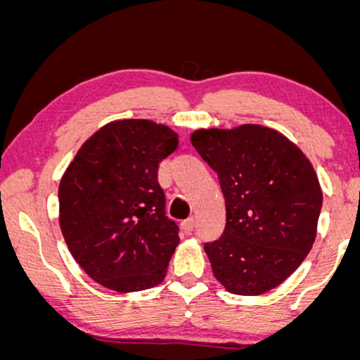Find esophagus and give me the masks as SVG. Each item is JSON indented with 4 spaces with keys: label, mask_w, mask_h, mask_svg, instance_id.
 <instances>
[{
    "label": "esophagus",
    "mask_w": 360,
    "mask_h": 360,
    "mask_svg": "<svg viewBox=\"0 0 360 360\" xmlns=\"http://www.w3.org/2000/svg\"><path fill=\"white\" fill-rule=\"evenodd\" d=\"M181 228H184V231L186 234H190L191 231L195 229V219L193 218H188V219H185L184 223H181Z\"/></svg>",
    "instance_id": "esophagus-1"
}]
</instances>
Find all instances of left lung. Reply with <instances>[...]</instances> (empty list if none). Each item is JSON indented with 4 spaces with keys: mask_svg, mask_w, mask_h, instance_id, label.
Returning <instances> with one entry per match:
<instances>
[{
    "mask_svg": "<svg viewBox=\"0 0 360 360\" xmlns=\"http://www.w3.org/2000/svg\"><path fill=\"white\" fill-rule=\"evenodd\" d=\"M190 139L218 174L226 201L224 233L205 244L216 280L245 297L278 287L316 238L323 191L311 162L260 124L198 129Z\"/></svg>",
    "mask_w": 360,
    "mask_h": 360,
    "instance_id": "obj_1",
    "label": "left lung"
}]
</instances>
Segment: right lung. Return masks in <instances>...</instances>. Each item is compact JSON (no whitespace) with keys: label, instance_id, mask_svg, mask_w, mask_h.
<instances>
[{"label":"right lung","instance_id":"add662e5","mask_svg":"<svg viewBox=\"0 0 360 360\" xmlns=\"http://www.w3.org/2000/svg\"><path fill=\"white\" fill-rule=\"evenodd\" d=\"M179 134L149 120L108 122L78 149L58 185V223L90 278L120 293L159 285L180 243L165 216L159 164Z\"/></svg>","mask_w":360,"mask_h":360}]
</instances>
